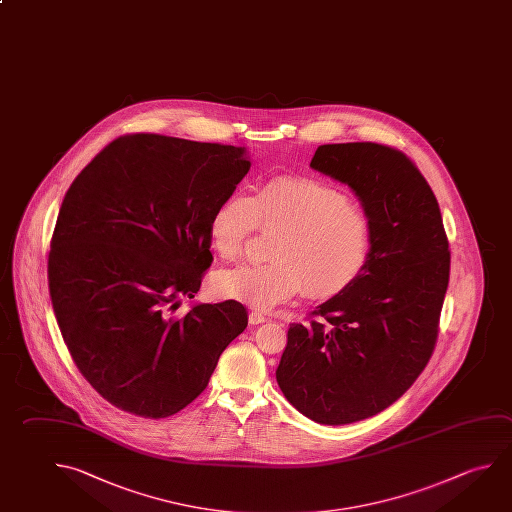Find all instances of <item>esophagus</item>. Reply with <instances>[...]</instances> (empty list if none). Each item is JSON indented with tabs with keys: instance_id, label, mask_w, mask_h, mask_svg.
I'll return each instance as SVG.
<instances>
[{
	"instance_id": "34e87169",
	"label": "esophagus",
	"mask_w": 512,
	"mask_h": 512,
	"mask_svg": "<svg viewBox=\"0 0 512 512\" xmlns=\"http://www.w3.org/2000/svg\"><path fill=\"white\" fill-rule=\"evenodd\" d=\"M268 320L264 314L259 313V311H252V313L248 314V322L252 323V325H259V323H264Z\"/></svg>"
}]
</instances>
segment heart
I'll return each mask as SVG.
<instances>
[{"instance_id":"1","label":"heart","mask_w":512,"mask_h":512,"mask_svg":"<svg viewBox=\"0 0 512 512\" xmlns=\"http://www.w3.org/2000/svg\"><path fill=\"white\" fill-rule=\"evenodd\" d=\"M280 232L273 262L221 269L212 278L217 295L255 309H271L305 291L338 295L361 275L372 246L367 214L350 199L311 178H277L255 194L226 196L208 221V239L221 259L241 257L257 228Z\"/></svg>"}]
</instances>
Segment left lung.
I'll return each instance as SVG.
<instances>
[{
    "label": "left lung",
    "instance_id": "1",
    "mask_svg": "<svg viewBox=\"0 0 512 512\" xmlns=\"http://www.w3.org/2000/svg\"><path fill=\"white\" fill-rule=\"evenodd\" d=\"M311 169L356 194L372 246L361 275L316 307L318 320L291 323L277 383L305 417L340 426L383 412L430 361L448 289V237L433 190L401 151L320 145Z\"/></svg>",
    "mask_w": 512,
    "mask_h": 512
}]
</instances>
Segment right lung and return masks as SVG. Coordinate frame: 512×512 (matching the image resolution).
<instances>
[{
	"mask_svg": "<svg viewBox=\"0 0 512 512\" xmlns=\"http://www.w3.org/2000/svg\"><path fill=\"white\" fill-rule=\"evenodd\" d=\"M250 165L246 147L120 136L66 192L48 255L52 305L82 376L120 410L180 412L246 329L235 300L176 309L212 264V212Z\"/></svg>",
	"mask_w": 512,
	"mask_h": 512,
	"instance_id": "obj_1",
	"label": "right lung"
}]
</instances>
